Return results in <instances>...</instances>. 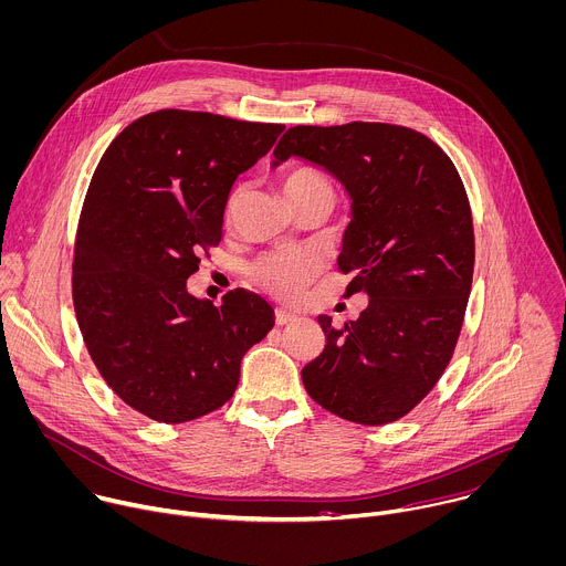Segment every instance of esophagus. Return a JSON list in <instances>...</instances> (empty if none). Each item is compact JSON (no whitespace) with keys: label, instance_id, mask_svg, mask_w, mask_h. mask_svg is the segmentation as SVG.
I'll return each mask as SVG.
<instances>
[{"label":"esophagus","instance_id":"1","mask_svg":"<svg viewBox=\"0 0 566 566\" xmlns=\"http://www.w3.org/2000/svg\"><path fill=\"white\" fill-rule=\"evenodd\" d=\"M295 319H297L295 313H289V311H284V308H277V311H275V324H277V326H286V324H291V322H295Z\"/></svg>","mask_w":566,"mask_h":566}]
</instances>
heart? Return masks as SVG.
Masks as SVG:
<instances>
[{
    "instance_id": "obj_1",
    "label": "heart",
    "mask_w": 566,
    "mask_h": 566,
    "mask_svg": "<svg viewBox=\"0 0 566 566\" xmlns=\"http://www.w3.org/2000/svg\"><path fill=\"white\" fill-rule=\"evenodd\" d=\"M282 191L293 207L315 198H328L335 202V191L331 181L322 172L311 168H295L289 175H284ZM240 196L242 191L235 188L229 200V213H233ZM249 275L266 293L280 300H293L317 275V262L304 253H271L260 258L251 266Z\"/></svg>"
}]
</instances>
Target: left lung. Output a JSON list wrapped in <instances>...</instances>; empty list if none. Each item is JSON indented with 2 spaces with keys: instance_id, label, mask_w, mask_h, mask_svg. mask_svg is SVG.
<instances>
[{
  "instance_id": "obj_1",
  "label": "left lung",
  "mask_w": 566,
  "mask_h": 566,
  "mask_svg": "<svg viewBox=\"0 0 566 566\" xmlns=\"http://www.w3.org/2000/svg\"><path fill=\"white\" fill-rule=\"evenodd\" d=\"M331 172L350 198L337 266L364 293L357 322H317L324 350L302 368L306 394L342 420H400L438 385L462 328L475 262L464 184L427 135L396 124L293 126L273 150Z\"/></svg>"
}]
</instances>
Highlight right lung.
Returning a JSON list of instances; mask_svg holds the SVG:
<instances>
[{
    "mask_svg": "<svg viewBox=\"0 0 566 566\" xmlns=\"http://www.w3.org/2000/svg\"><path fill=\"white\" fill-rule=\"evenodd\" d=\"M282 130L155 111L128 124L93 172L75 240V315L106 385L155 422H191L229 402L244 353L275 324L255 293L235 289L213 306L186 280L222 240L238 175Z\"/></svg>",
    "mask_w": 566,
    "mask_h": 566,
    "instance_id": "right-lung-1",
    "label": "right lung"
}]
</instances>
